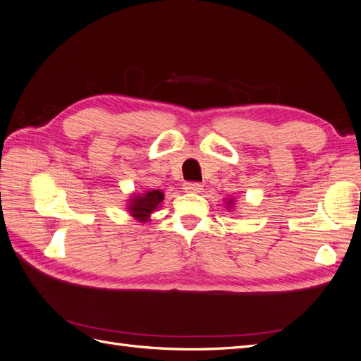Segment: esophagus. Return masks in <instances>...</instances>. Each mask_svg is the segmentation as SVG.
I'll use <instances>...</instances> for the list:
<instances>
[{"instance_id":"34e87169","label":"esophagus","mask_w":361,"mask_h":361,"mask_svg":"<svg viewBox=\"0 0 361 361\" xmlns=\"http://www.w3.org/2000/svg\"><path fill=\"white\" fill-rule=\"evenodd\" d=\"M185 192H202L203 185H200L199 182H187L183 185Z\"/></svg>"}]
</instances>
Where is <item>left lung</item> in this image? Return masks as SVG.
<instances>
[{"instance_id":"1","label":"left lung","mask_w":361,"mask_h":361,"mask_svg":"<svg viewBox=\"0 0 361 361\" xmlns=\"http://www.w3.org/2000/svg\"><path fill=\"white\" fill-rule=\"evenodd\" d=\"M226 200H227V203H226L227 204V211H233L235 209V199L231 197V199H226Z\"/></svg>"}]
</instances>
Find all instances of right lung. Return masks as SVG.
Returning <instances> with one entry per match:
<instances>
[{
  "label": "right lung",
  "instance_id": "1",
  "mask_svg": "<svg viewBox=\"0 0 361 361\" xmlns=\"http://www.w3.org/2000/svg\"><path fill=\"white\" fill-rule=\"evenodd\" d=\"M164 192L161 190H149L145 192L133 194L128 199L126 209L140 223L150 221V216L161 207Z\"/></svg>",
  "mask_w": 361,
  "mask_h": 361
}]
</instances>
